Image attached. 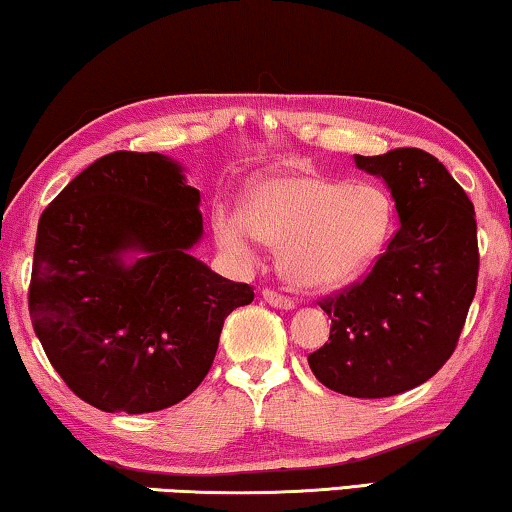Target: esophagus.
Segmentation results:
<instances>
[{
  "label": "esophagus",
  "instance_id": "esophagus-1",
  "mask_svg": "<svg viewBox=\"0 0 512 512\" xmlns=\"http://www.w3.org/2000/svg\"><path fill=\"white\" fill-rule=\"evenodd\" d=\"M264 301L273 305V308H282V310L294 308V299H289V296L280 294V292H273V289H264Z\"/></svg>",
  "mask_w": 512,
  "mask_h": 512
}]
</instances>
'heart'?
Returning <instances> with one entry per match:
<instances>
[{
  "instance_id": "1",
  "label": "heart",
  "mask_w": 512,
  "mask_h": 512,
  "mask_svg": "<svg viewBox=\"0 0 512 512\" xmlns=\"http://www.w3.org/2000/svg\"><path fill=\"white\" fill-rule=\"evenodd\" d=\"M246 218L248 223L236 213L218 216L223 248L248 253L259 239L282 250L280 269L289 282L331 289L375 264L393 232V202L370 183L294 177L259 186Z\"/></svg>"
}]
</instances>
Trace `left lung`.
Returning a JSON list of instances; mask_svg holds the SVG:
<instances>
[{"label":"left lung","instance_id":"1","mask_svg":"<svg viewBox=\"0 0 512 512\" xmlns=\"http://www.w3.org/2000/svg\"><path fill=\"white\" fill-rule=\"evenodd\" d=\"M354 160L386 181L400 227L368 276L319 301L331 335L308 363L335 393L391 398L437 375L455 352L476 296V211L423 149Z\"/></svg>","mask_w":512,"mask_h":512}]
</instances>
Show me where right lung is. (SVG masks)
<instances>
[{"label": "right lung", "mask_w": 512, "mask_h": 512, "mask_svg": "<svg viewBox=\"0 0 512 512\" xmlns=\"http://www.w3.org/2000/svg\"><path fill=\"white\" fill-rule=\"evenodd\" d=\"M202 232L200 190L154 151L98 158L48 204L29 317L80 400L149 414L202 384L225 317L255 299L190 255Z\"/></svg>", "instance_id": "1"}]
</instances>
